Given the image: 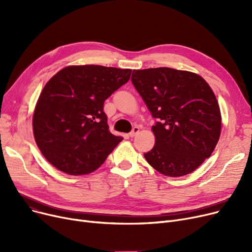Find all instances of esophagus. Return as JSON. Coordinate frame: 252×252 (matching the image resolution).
<instances>
[{
  "mask_svg": "<svg viewBox=\"0 0 252 252\" xmlns=\"http://www.w3.org/2000/svg\"><path fill=\"white\" fill-rule=\"evenodd\" d=\"M139 131H140V127H139L138 126H134V127H133V129H131V131L129 133V137H131V138L135 137V136L139 133Z\"/></svg>",
  "mask_w": 252,
  "mask_h": 252,
  "instance_id": "34e87169",
  "label": "esophagus"
}]
</instances>
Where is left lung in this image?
Returning a JSON list of instances; mask_svg holds the SVG:
<instances>
[{
  "mask_svg": "<svg viewBox=\"0 0 252 252\" xmlns=\"http://www.w3.org/2000/svg\"><path fill=\"white\" fill-rule=\"evenodd\" d=\"M131 83L157 119L147 162L168 177L188 175L215 150L221 117L213 90L196 73L168 67L133 70Z\"/></svg>",
  "mask_w": 252,
  "mask_h": 252,
  "instance_id": "obj_1",
  "label": "left lung"
}]
</instances>
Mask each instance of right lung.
<instances>
[{
    "mask_svg": "<svg viewBox=\"0 0 252 252\" xmlns=\"http://www.w3.org/2000/svg\"><path fill=\"white\" fill-rule=\"evenodd\" d=\"M131 69L67 66L44 87L32 118L33 136L46 159L65 174L92 173L122 137L112 135L104 102L126 84Z\"/></svg>",
    "mask_w": 252,
    "mask_h": 252,
    "instance_id": "obj_1",
    "label": "right lung"
}]
</instances>
